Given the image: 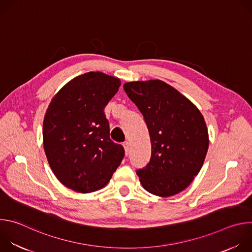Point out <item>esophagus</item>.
Wrapping results in <instances>:
<instances>
[{"instance_id": "obj_1", "label": "esophagus", "mask_w": 252, "mask_h": 252, "mask_svg": "<svg viewBox=\"0 0 252 252\" xmlns=\"http://www.w3.org/2000/svg\"><path fill=\"white\" fill-rule=\"evenodd\" d=\"M123 146H124V148H125L126 156H128V155H129V151H130V149H129V142H128V141H125Z\"/></svg>"}]
</instances>
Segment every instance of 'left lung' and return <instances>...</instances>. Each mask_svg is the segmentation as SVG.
Returning a JSON list of instances; mask_svg holds the SVG:
<instances>
[{"label": "left lung", "mask_w": 252, "mask_h": 252, "mask_svg": "<svg viewBox=\"0 0 252 252\" xmlns=\"http://www.w3.org/2000/svg\"><path fill=\"white\" fill-rule=\"evenodd\" d=\"M149 128L152 157L136 170L147 191L168 197L185 190L198 174L209 145L203 116L184 94L159 80L124 85Z\"/></svg>", "instance_id": "1"}]
</instances>
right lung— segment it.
Returning a JSON list of instances; mask_svg holds the SVG:
<instances>
[{"instance_id": "obj_1", "label": "right lung", "mask_w": 252, "mask_h": 252, "mask_svg": "<svg viewBox=\"0 0 252 252\" xmlns=\"http://www.w3.org/2000/svg\"><path fill=\"white\" fill-rule=\"evenodd\" d=\"M120 86L118 78L89 71L65 84L48 106L44 150L61 184L76 192L104 188L124 158L125 150L110 138L103 113Z\"/></svg>"}]
</instances>
